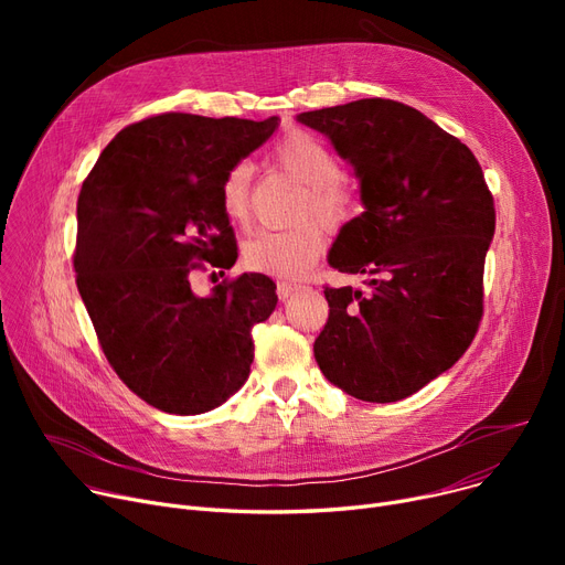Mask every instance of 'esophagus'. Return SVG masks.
Returning a JSON list of instances; mask_svg holds the SVG:
<instances>
[{
	"mask_svg": "<svg viewBox=\"0 0 565 565\" xmlns=\"http://www.w3.org/2000/svg\"><path fill=\"white\" fill-rule=\"evenodd\" d=\"M300 290H305L302 284H288V281H279V284H277L279 300H288V298H292L295 292H300Z\"/></svg>",
	"mask_w": 565,
	"mask_h": 565,
	"instance_id": "34e87169",
	"label": "esophagus"
}]
</instances>
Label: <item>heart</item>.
Wrapping results in <instances>:
<instances>
[{"label": "heart", "instance_id": "heart-1", "mask_svg": "<svg viewBox=\"0 0 565 565\" xmlns=\"http://www.w3.org/2000/svg\"><path fill=\"white\" fill-rule=\"evenodd\" d=\"M277 167L307 185L302 217L339 226L352 213V194L341 181V167L332 151L309 132L286 135L273 153ZM222 211L233 224L249 222V167L235 164L222 181ZM324 245L320 224L305 222L288 231H258L243 245V260L254 273L281 281L302 279Z\"/></svg>", "mask_w": 565, "mask_h": 565}]
</instances>
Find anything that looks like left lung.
<instances>
[{"mask_svg":"<svg viewBox=\"0 0 565 565\" xmlns=\"http://www.w3.org/2000/svg\"><path fill=\"white\" fill-rule=\"evenodd\" d=\"M352 167L364 213L341 226L328 263L366 288H324L313 343L334 387L369 401L412 396L469 348L483 316L494 203L481 164L419 109L364 98L298 114Z\"/></svg>","mask_w":565,"mask_h":565,"instance_id":"8db88e82","label":"left lung"}]
</instances>
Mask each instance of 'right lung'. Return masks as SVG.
<instances>
[{"label":"right lung","instance_id":"add662e5","mask_svg":"<svg viewBox=\"0 0 565 565\" xmlns=\"http://www.w3.org/2000/svg\"><path fill=\"white\" fill-rule=\"evenodd\" d=\"M277 128L279 116H151L118 132L82 183L77 290L116 375L162 412L215 409L249 377L275 281L245 273L201 298L190 277L199 263L233 267L222 181Z\"/></svg>","mask_w":565,"mask_h":565}]
</instances>
